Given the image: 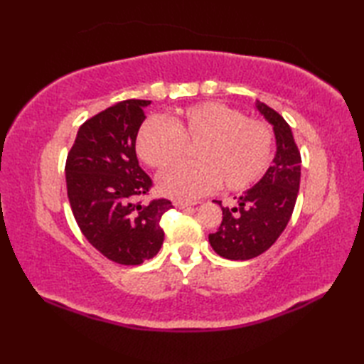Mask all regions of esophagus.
I'll use <instances>...</instances> for the list:
<instances>
[{
	"instance_id": "34e87169",
	"label": "esophagus",
	"mask_w": 364,
	"mask_h": 364,
	"mask_svg": "<svg viewBox=\"0 0 364 364\" xmlns=\"http://www.w3.org/2000/svg\"><path fill=\"white\" fill-rule=\"evenodd\" d=\"M175 206H176V208H180V210H184V208H191L192 205H189V203H184V202H175Z\"/></svg>"
}]
</instances>
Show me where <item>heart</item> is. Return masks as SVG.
Masks as SVG:
<instances>
[{
	"mask_svg": "<svg viewBox=\"0 0 364 364\" xmlns=\"http://www.w3.org/2000/svg\"><path fill=\"white\" fill-rule=\"evenodd\" d=\"M196 146L194 164H178L158 178V191L176 200H196L222 183L239 191L258 180L272 151L267 125L222 103L208 102L178 111L172 119L142 123L136 150L145 164L166 168Z\"/></svg>",
	"mask_w": 364,
	"mask_h": 364,
	"instance_id": "heart-1",
	"label": "heart"
}]
</instances>
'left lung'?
I'll return each instance as SVG.
<instances>
[{
  "instance_id": "obj_1",
  "label": "left lung",
  "mask_w": 364,
  "mask_h": 364,
  "mask_svg": "<svg viewBox=\"0 0 364 364\" xmlns=\"http://www.w3.org/2000/svg\"><path fill=\"white\" fill-rule=\"evenodd\" d=\"M257 109L275 134L277 151L261 180L239 197L237 206L223 208L222 223L210 235V244L222 258L252 259L272 245L288 222L300 186V151L291 127L272 107L257 100Z\"/></svg>"
}]
</instances>
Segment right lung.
Here are the masks:
<instances>
[{
    "mask_svg": "<svg viewBox=\"0 0 364 364\" xmlns=\"http://www.w3.org/2000/svg\"><path fill=\"white\" fill-rule=\"evenodd\" d=\"M149 100H125L84 122L67 156V194L82 235L107 259L125 266L156 257L168 200L136 203L151 180L136 156Z\"/></svg>",
    "mask_w": 364,
    "mask_h": 364,
    "instance_id": "add662e5",
    "label": "right lung"
}]
</instances>
